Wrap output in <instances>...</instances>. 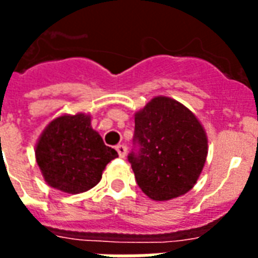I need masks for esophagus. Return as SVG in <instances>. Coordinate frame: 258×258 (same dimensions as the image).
I'll return each mask as SVG.
<instances>
[{
  "label": "esophagus",
  "instance_id": "34e87169",
  "mask_svg": "<svg viewBox=\"0 0 258 258\" xmlns=\"http://www.w3.org/2000/svg\"><path fill=\"white\" fill-rule=\"evenodd\" d=\"M116 150H117V153H119L120 157H125V154H127V148H125L124 145H117V146H116Z\"/></svg>",
  "mask_w": 258,
  "mask_h": 258
}]
</instances>
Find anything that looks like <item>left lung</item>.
Here are the masks:
<instances>
[{
    "mask_svg": "<svg viewBox=\"0 0 258 258\" xmlns=\"http://www.w3.org/2000/svg\"><path fill=\"white\" fill-rule=\"evenodd\" d=\"M137 153L128 156L137 183L154 201L190 191L208 156L205 128L187 106L171 97H153L135 112Z\"/></svg>",
    "mask_w": 258,
    "mask_h": 258,
    "instance_id": "left-lung-1",
    "label": "left lung"
}]
</instances>
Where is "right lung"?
<instances>
[{"mask_svg": "<svg viewBox=\"0 0 258 258\" xmlns=\"http://www.w3.org/2000/svg\"><path fill=\"white\" fill-rule=\"evenodd\" d=\"M116 157L117 152L104 144L87 113L57 116L35 145V160L45 182L67 194L97 186L106 164Z\"/></svg>", "mask_w": 258, "mask_h": 258, "instance_id": "right-lung-1", "label": "right lung"}]
</instances>
